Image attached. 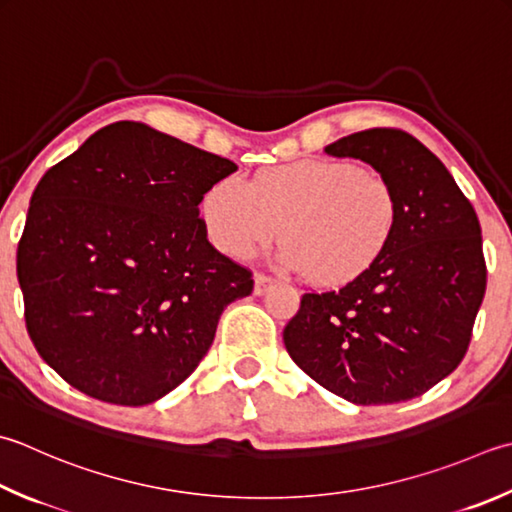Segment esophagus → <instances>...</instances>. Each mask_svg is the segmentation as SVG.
Returning <instances> with one entry per match:
<instances>
[{
  "instance_id": "obj_1",
  "label": "esophagus",
  "mask_w": 512,
  "mask_h": 512,
  "mask_svg": "<svg viewBox=\"0 0 512 512\" xmlns=\"http://www.w3.org/2000/svg\"><path fill=\"white\" fill-rule=\"evenodd\" d=\"M275 284V279L270 275H264V273H257L255 275V295H264L266 290Z\"/></svg>"
}]
</instances>
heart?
<instances>
[{"label":"heart","mask_w":512,"mask_h":512,"mask_svg":"<svg viewBox=\"0 0 512 512\" xmlns=\"http://www.w3.org/2000/svg\"><path fill=\"white\" fill-rule=\"evenodd\" d=\"M397 217L393 184L339 159H299L264 170L250 184L226 177L202 199L204 228L222 253L250 257L282 226L279 262L322 286L346 284L373 266Z\"/></svg>","instance_id":"1"}]
</instances>
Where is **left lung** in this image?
Wrapping results in <instances>:
<instances>
[{"label":"left lung","mask_w":512,"mask_h":512,"mask_svg":"<svg viewBox=\"0 0 512 512\" xmlns=\"http://www.w3.org/2000/svg\"><path fill=\"white\" fill-rule=\"evenodd\" d=\"M393 184L395 233L339 290L304 293L284 328L293 362L359 406L424 395L462 362L486 293L482 228L446 166L399 128H368L324 148Z\"/></svg>","instance_id":"8db88e82"}]
</instances>
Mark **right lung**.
Wrapping results in <instances>:
<instances>
[{"label": "right lung", "mask_w": 512, "mask_h": 512, "mask_svg": "<svg viewBox=\"0 0 512 512\" xmlns=\"http://www.w3.org/2000/svg\"><path fill=\"white\" fill-rule=\"evenodd\" d=\"M237 166L139 122L110 124L46 170L17 246L37 353L99 402L146 406L202 362L253 273L199 217Z\"/></svg>", "instance_id": "obj_1"}]
</instances>
